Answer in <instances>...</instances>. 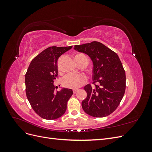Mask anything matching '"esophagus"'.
<instances>
[{
	"label": "esophagus",
	"mask_w": 152,
	"mask_h": 152,
	"mask_svg": "<svg viewBox=\"0 0 152 152\" xmlns=\"http://www.w3.org/2000/svg\"><path fill=\"white\" fill-rule=\"evenodd\" d=\"M79 91V89H73V94H75L77 92Z\"/></svg>",
	"instance_id": "34e87169"
}]
</instances>
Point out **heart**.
I'll use <instances>...</instances> for the list:
<instances>
[{
  "label": "heart",
  "mask_w": 152,
  "mask_h": 152,
  "mask_svg": "<svg viewBox=\"0 0 152 152\" xmlns=\"http://www.w3.org/2000/svg\"><path fill=\"white\" fill-rule=\"evenodd\" d=\"M77 56H84V54H78ZM87 81V77L82 73H70L62 79V84L64 87L70 89H77L84 84Z\"/></svg>",
  "instance_id": "heart-1"
}]
</instances>
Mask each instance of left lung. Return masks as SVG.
<instances>
[{
	"label": "left lung",
	"mask_w": 152,
	"mask_h": 152,
	"mask_svg": "<svg viewBox=\"0 0 152 152\" xmlns=\"http://www.w3.org/2000/svg\"><path fill=\"white\" fill-rule=\"evenodd\" d=\"M74 49L88 55L93 63L94 87H84L86 98L82 101L84 111L94 117L113 113L120 104L126 90V72L117 53L102 43L75 45Z\"/></svg>",
	"instance_id": "obj_1"
}]
</instances>
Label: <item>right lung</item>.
<instances>
[{"label": "right lung", "mask_w": 152, "mask_h": 152, "mask_svg": "<svg viewBox=\"0 0 152 152\" xmlns=\"http://www.w3.org/2000/svg\"><path fill=\"white\" fill-rule=\"evenodd\" d=\"M72 48L52 46L45 49L32 59L27 70L26 97L35 112L42 118L54 120L66 112L67 102L73 91L63 88L55 92L54 82L58 77L59 57Z\"/></svg>", "instance_id": "obj_1"}]
</instances>
